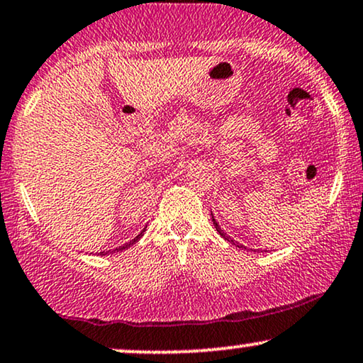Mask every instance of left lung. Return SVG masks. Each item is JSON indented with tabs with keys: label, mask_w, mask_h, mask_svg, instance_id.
Wrapping results in <instances>:
<instances>
[{
	"label": "left lung",
	"mask_w": 363,
	"mask_h": 363,
	"mask_svg": "<svg viewBox=\"0 0 363 363\" xmlns=\"http://www.w3.org/2000/svg\"><path fill=\"white\" fill-rule=\"evenodd\" d=\"M211 216H213V224H214L216 231H218V233H219V236H223V238H224V240H226L228 242H231V245H235L236 247H242V250H246V246H242V245H240V242H238V241H235V240H231V238H229V236L226 235V233H224V231H223V229H221V226H219V223H218V221H216V219H214V214H213V213H211Z\"/></svg>",
	"instance_id": "obj_1"
}]
</instances>
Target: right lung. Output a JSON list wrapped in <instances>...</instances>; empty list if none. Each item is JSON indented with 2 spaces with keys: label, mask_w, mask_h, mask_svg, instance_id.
<instances>
[{
  "label": "right lung",
  "mask_w": 363,
  "mask_h": 363,
  "mask_svg": "<svg viewBox=\"0 0 363 363\" xmlns=\"http://www.w3.org/2000/svg\"><path fill=\"white\" fill-rule=\"evenodd\" d=\"M144 233H145V228H144V231H140L139 233V235H137L135 238H134V240H130V241H128V242H125V245H122V246H118V247H116V250H108V251H102V253H100V255H108V253H117V251H123V250H127V247H130V246H134L135 245V242L137 241H139L140 240V238H142V235H144Z\"/></svg>",
  "instance_id": "right-lung-1"
}]
</instances>
